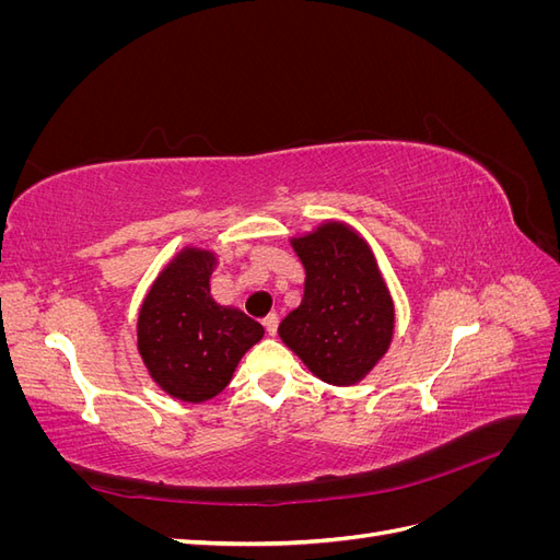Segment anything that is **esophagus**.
I'll return each mask as SVG.
<instances>
[{
    "instance_id": "obj_1",
    "label": "esophagus",
    "mask_w": 560,
    "mask_h": 560,
    "mask_svg": "<svg viewBox=\"0 0 560 560\" xmlns=\"http://www.w3.org/2000/svg\"><path fill=\"white\" fill-rule=\"evenodd\" d=\"M264 329H266L268 336H276V331H278V315L276 313H270V315L264 317Z\"/></svg>"
}]
</instances>
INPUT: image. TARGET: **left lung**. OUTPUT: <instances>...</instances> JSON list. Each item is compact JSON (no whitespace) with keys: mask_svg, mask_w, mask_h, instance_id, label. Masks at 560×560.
Returning <instances> with one entry per match:
<instances>
[{"mask_svg":"<svg viewBox=\"0 0 560 560\" xmlns=\"http://www.w3.org/2000/svg\"><path fill=\"white\" fill-rule=\"evenodd\" d=\"M290 245L306 280L299 308L278 334L313 376L336 387L362 383L395 336V301L374 249L341 219H325Z\"/></svg>","mask_w":560,"mask_h":560,"instance_id":"left-lung-1","label":"left lung"}]
</instances>
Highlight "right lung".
I'll return each mask as SVG.
<instances>
[{"mask_svg": "<svg viewBox=\"0 0 560 560\" xmlns=\"http://www.w3.org/2000/svg\"><path fill=\"white\" fill-rule=\"evenodd\" d=\"M217 264L212 249L182 247L151 282L138 315V352L151 381L186 404L222 393L243 354L264 338L259 322L212 299Z\"/></svg>", "mask_w": 560, "mask_h": 560, "instance_id": "1", "label": "right lung"}]
</instances>
